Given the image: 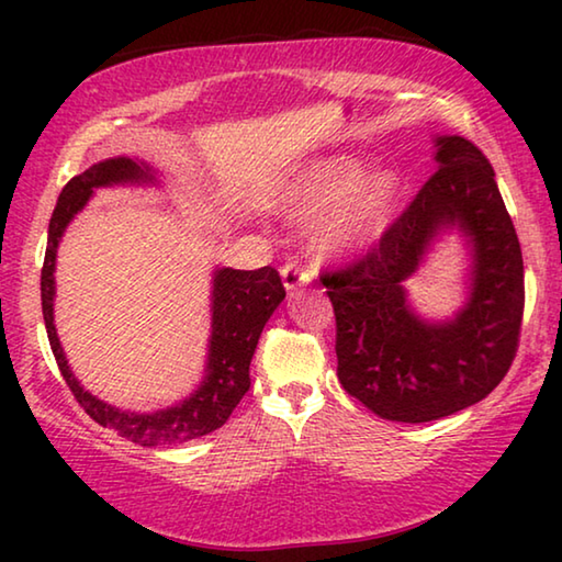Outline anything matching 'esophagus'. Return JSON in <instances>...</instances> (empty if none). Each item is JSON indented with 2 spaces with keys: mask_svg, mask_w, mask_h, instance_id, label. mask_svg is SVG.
Instances as JSON below:
<instances>
[{
  "mask_svg": "<svg viewBox=\"0 0 562 562\" xmlns=\"http://www.w3.org/2000/svg\"><path fill=\"white\" fill-rule=\"evenodd\" d=\"M280 274H282L284 290H288V292H294V290L304 288V284H310V272L304 270V268H300L297 262L284 265V268L280 270Z\"/></svg>",
  "mask_w": 562,
  "mask_h": 562,
  "instance_id": "1",
  "label": "esophagus"
}]
</instances>
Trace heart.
Listing matches in <instances>:
<instances>
[{
	"instance_id": "obj_1",
	"label": "heart",
	"mask_w": 562,
	"mask_h": 562,
	"mask_svg": "<svg viewBox=\"0 0 562 562\" xmlns=\"http://www.w3.org/2000/svg\"><path fill=\"white\" fill-rule=\"evenodd\" d=\"M402 201V180L392 170L369 176L349 156L312 160L294 180L288 205L297 217L322 215L315 243L327 255H351L386 231Z\"/></svg>"
}]
</instances>
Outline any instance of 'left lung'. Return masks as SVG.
<instances>
[{
	"label": "left lung",
	"mask_w": 562,
	"mask_h": 562,
	"mask_svg": "<svg viewBox=\"0 0 562 562\" xmlns=\"http://www.w3.org/2000/svg\"><path fill=\"white\" fill-rule=\"evenodd\" d=\"M436 173L364 258L322 284L337 319V376L349 396L389 422L424 424L486 398L518 351L522 255L496 173L479 146L436 138ZM446 226L470 237V302L453 321L426 323L403 282Z\"/></svg>",
	"instance_id": "left-lung-1"
}]
</instances>
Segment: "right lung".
<instances>
[{"label": "right lung", "mask_w": 562, "mask_h": 562, "mask_svg": "<svg viewBox=\"0 0 562 562\" xmlns=\"http://www.w3.org/2000/svg\"><path fill=\"white\" fill-rule=\"evenodd\" d=\"M119 183H156V173L140 160L109 158L93 164L83 173L74 176L64 186L54 215L49 221V243H46L42 268V312L49 345L59 364L64 382L69 384L76 402L83 406L93 422L113 429L123 439L140 446H176L198 436H205L231 418L233 408L250 389V361L262 335V327L278 304L284 300L280 272L274 268L233 270L221 268L213 278V331L207 345L205 379L193 394L178 406L154 414H133L101 402L79 384L71 374L54 327V268L66 225L89 203L93 188Z\"/></svg>", "instance_id": "add662e5"}]
</instances>
